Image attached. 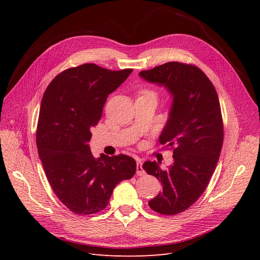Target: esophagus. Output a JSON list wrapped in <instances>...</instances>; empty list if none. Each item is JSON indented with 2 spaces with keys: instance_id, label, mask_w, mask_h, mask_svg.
<instances>
[{
  "instance_id": "obj_1",
  "label": "esophagus",
  "mask_w": 260,
  "mask_h": 260,
  "mask_svg": "<svg viewBox=\"0 0 260 260\" xmlns=\"http://www.w3.org/2000/svg\"><path fill=\"white\" fill-rule=\"evenodd\" d=\"M145 174H146V173H145V171H144L143 168H142L141 161L138 160V161H137V175H138V176H144Z\"/></svg>"
}]
</instances>
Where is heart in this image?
Instances as JSON below:
<instances>
[{"label":"heart","mask_w":260,"mask_h":260,"mask_svg":"<svg viewBox=\"0 0 260 260\" xmlns=\"http://www.w3.org/2000/svg\"><path fill=\"white\" fill-rule=\"evenodd\" d=\"M145 93H153V94H155L154 92H145Z\"/></svg>","instance_id":"1"}]
</instances>
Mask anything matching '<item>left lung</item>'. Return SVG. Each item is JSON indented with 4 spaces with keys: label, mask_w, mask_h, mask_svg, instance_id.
Instances as JSON below:
<instances>
[{
    "label": "left lung",
    "mask_w": 260,
    "mask_h": 260,
    "mask_svg": "<svg viewBox=\"0 0 260 260\" xmlns=\"http://www.w3.org/2000/svg\"><path fill=\"white\" fill-rule=\"evenodd\" d=\"M149 83L165 86L172 94L170 117L159 142L173 148V165L161 170L145 161L143 170L161 181L162 190L148 206L163 215L184 212L207 188L223 143L219 99L210 79L192 64L168 62L142 71Z\"/></svg>",
    "instance_id": "left-lung-1"
}]
</instances>
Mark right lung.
<instances>
[{
    "instance_id": "obj_1",
    "label": "right lung",
    "mask_w": 260,
    "mask_h": 260,
    "mask_svg": "<svg viewBox=\"0 0 260 260\" xmlns=\"http://www.w3.org/2000/svg\"><path fill=\"white\" fill-rule=\"evenodd\" d=\"M133 70H105L86 63L59 74L47 86L37 127V146L53 193L77 215L104 210L115 186L136 173L126 155L95 159L88 145L109 93Z\"/></svg>"
}]
</instances>
